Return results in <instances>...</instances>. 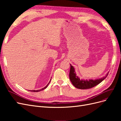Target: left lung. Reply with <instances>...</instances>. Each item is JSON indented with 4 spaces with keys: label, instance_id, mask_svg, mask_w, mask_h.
I'll return each instance as SVG.
<instances>
[{
    "label": "left lung",
    "instance_id": "left-lung-1",
    "mask_svg": "<svg viewBox=\"0 0 121 121\" xmlns=\"http://www.w3.org/2000/svg\"><path fill=\"white\" fill-rule=\"evenodd\" d=\"M71 68L69 71V79L71 81L73 85L76 88L80 89H89L94 86L97 85L98 84L101 83L104 80L108 74V72L107 73L105 76L103 77L96 79H89L85 80L83 79H80L77 74L75 72V68L73 67V65L70 64Z\"/></svg>",
    "mask_w": 121,
    "mask_h": 121
}]
</instances>
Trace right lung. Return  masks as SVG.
Masks as SVG:
<instances>
[{
    "instance_id": "1",
    "label": "right lung",
    "mask_w": 121,
    "mask_h": 121,
    "mask_svg": "<svg viewBox=\"0 0 121 121\" xmlns=\"http://www.w3.org/2000/svg\"><path fill=\"white\" fill-rule=\"evenodd\" d=\"M50 81H49V82L48 83V84H47V85L45 86V87H44V88H42V89H39V90H29V91H33V92H39V91H41V90H44V89H46V88H47V87L48 86V84H49V83H50Z\"/></svg>"
}]
</instances>
